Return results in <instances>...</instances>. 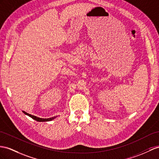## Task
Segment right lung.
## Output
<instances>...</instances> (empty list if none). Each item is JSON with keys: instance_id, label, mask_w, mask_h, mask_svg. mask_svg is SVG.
Returning <instances> with one entry per match:
<instances>
[{"instance_id": "obj_1", "label": "right lung", "mask_w": 159, "mask_h": 159, "mask_svg": "<svg viewBox=\"0 0 159 159\" xmlns=\"http://www.w3.org/2000/svg\"><path fill=\"white\" fill-rule=\"evenodd\" d=\"M23 112L25 113V115H27V116H30V117H31L32 119H34V120H36V121H52V120H53L54 119H55L56 117H57V116H54V117H50V118H45V119H43V118H39V117H36V116H32V115H31V114H29V113H27V112H25V111H23Z\"/></svg>"}]
</instances>
